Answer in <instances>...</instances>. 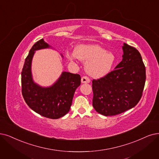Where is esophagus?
Returning <instances> with one entry per match:
<instances>
[{
  "label": "esophagus",
  "instance_id": "1",
  "mask_svg": "<svg viewBox=\"0 0 159 159\" xmlns=\"http://www.w3.org/2000/svg\"><path fill=\"white\" fill-rule=\"evenodd\" d=\"M81 81L82 84H88L90 82V80L87 77H86V76H84V77L81 78Z\"/></svg>",
  "mask_w": 159,
  "mask_h": 159
}]
</instances>
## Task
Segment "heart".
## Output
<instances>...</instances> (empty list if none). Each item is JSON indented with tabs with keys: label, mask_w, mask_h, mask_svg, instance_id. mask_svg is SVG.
I'll return each mask as SVG.
<instances>
[{
	"label": "heart",
	"mask_w": 159,
	"mask_h": 159,
	"mask_svg": "<svg viewBox=\"0 0 159 159\" xmlns=\"http://www.w3.org/2000/svg\"><path fill=\"white\" fill-rule=\"evenodd\" d=\"M66 55L69 61L79 59L86 62L87 74L95 78L104 77L108 74L116 61V56L112 52L96 44H80L74 52H67Z\"/></svg>",
	"instance_id": "b5f03b06"
}]
</instances>
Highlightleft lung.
Returning <instances> with one entry per match:
<instances>
[{"mask_svg": "<svg viewBox=\"0 0 159 159\" xmlns=\"http://www.w3.org/2000/svg\"><path fill=\"white\" fill-rule=\"evenodd\" d=\"M123 60L114 70L92 83L93 106L105 116H116L134 107L145 82V67L138 51L123 43Z\"/></svg>", "mask_w": 159, "mask_h": 159, "instance_id": "left-lung-1", "label": "left lung"}]
</instances>
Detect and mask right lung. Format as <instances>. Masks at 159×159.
Masks as SVG:
<instances>
[{"mask_svg": "<svg viewBox=\"0 0 159 159\" xmlns=\"http://www.w3.org/2000/svg\"><path fill=\"white\" fill-rule=\"evenodd\" d=\"M52 48L43 39L34 44L25 61L21 86L23 98L32 110L42 116L56 119L69 111L75 91L81 84V77L79 74L62 72L59 79L49 87H42L35 83L31 71L34 53L37 50Z\"/></svg>", "mask_w": 159, "mask_h": 159, "instance_id": "obj_1", "label": "right lung"}]
</instances>
